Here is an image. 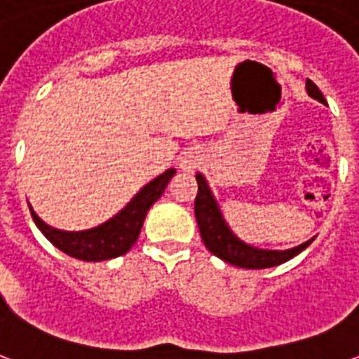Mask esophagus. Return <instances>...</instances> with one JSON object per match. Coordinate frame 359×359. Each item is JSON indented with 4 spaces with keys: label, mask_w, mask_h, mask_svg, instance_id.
<instances>
[{
    "label": "esophagus",
    "mask_w": 359,
    "mask_h": 359,
    "mask_svg": "<svg viewBox=\"0 0 359 359\" xmlns=\"http://www.w3.org/2000/svg\"><path fill=\"white\" fill-rule=\"evenodd\" d=\"M199 160H201V156H199L198 150L188 149L184 150L179 158V165L182 171H194V169L198 168Z\"/></svg>",
    "instance_id": "34e87169"
}]
</instances>
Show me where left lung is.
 Instances as JSON below:
<instances>
[{
  "label": "left lung",
  "instance_id": "1",
  "mask_svg": "<svg viewBox=\"0 0 359 359\" xmlns=\"http://www.w3.org/2000/svg\"><path fill=\"white\" fill-rule=\"evenodd\" d=\"M305 86H307V94L313 100L325 103V97L313 81L307 79ZM196 179H198V196H196L194 210H196L199 233H201L205 246L215 256L224 259L226 264L237 265L243 269H267V267H275V265H280L292 259L294 256L303 252L314 241L313 237V239L305 241L303 245H297L294 248H288V250H267V248L246 245L245 241H241L229 229V226L224 220L222 210L218 207V201L212 196L209 182L203 177V173H196Z\"/></svg>",
  "mask_w": 359,
  "mask_h": 359
}]
</instances>
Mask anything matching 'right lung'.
Masks as SVG:
<instances>
[{"mask_svg": "<svg viewBox=\"0 0 359 359\" xmlns=\"http://www.w3.org/2000/svg\"><path fill=\"white\" fill-rule=\"evenodd\" d=\"M175 173H177L175 169H168L165 173L150 180L149 184H144L137 191L130 203L113 218H109L101 226L84 229V231H64V229L52 228L41 220L32 207L29 210L41 233L71 258L82 259V262H103V259L118 258L137 243L141 228H143L144 216L150 207L161 198V194Z\"/></svg>", "mask_w": 359, "mask_h": 359, "instance_id": "obj_1", "label": "right lung"}]
</instances>
